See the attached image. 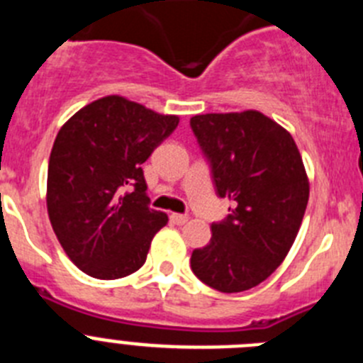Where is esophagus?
Segmentation results:
<instances>
[{"label": "esophagus", "mask_w": 363, "mask_h": 363, "mask_svg": "<svg viewBox=\"0 0 363 363\" xmlns=\"http://www.w3.org/2000/svg\"><path fill=\"white\" fill-rule=\"evenodd\" d=\"M187 220H189L187 214H178V213L171 214V221H172V223H176V225H184Z\"/></svg>", "instance_id": "esophagus-1"}]
</instances>
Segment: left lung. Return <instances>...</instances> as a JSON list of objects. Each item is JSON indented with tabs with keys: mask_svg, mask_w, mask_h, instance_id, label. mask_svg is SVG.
Wrapping results in <instances>:
<instances>
[{
	"mask_svg": "<svg viewBox=\"0 0 363 363\" xmlns=\"http://www.w3.org/2000/svg\"><path fill=\"white\" fill-rule=\"evenodd\" d=\"M213 184L234 209L211 225L213 238L191 256L192 272L220 293L252 289L289 252L309 200L303 162L284 127L262 112L191 118Z\"/></svg>",
	"mask_w": 363,
	"mask_h": 363,
	"instance_id": "8db88e82",
	"label": "left lung"
}]
</instances>
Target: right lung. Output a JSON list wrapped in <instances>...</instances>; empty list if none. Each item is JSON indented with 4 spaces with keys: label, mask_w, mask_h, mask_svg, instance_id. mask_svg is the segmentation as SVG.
Listing matches in <instances>:
<instances>
[{
    "label": "right lung",
    "mask_w": 363,
    "mask_h": 363,
    "mask_svg": "<svg viewBox=\"0 0 363 363\" xmlns=\"http://www.w3.org/2000/svg\"><path fill=\"white\" fill-rule=\"evenodd\" d=\"M178 121L107 96L76 112L57 133L47 209L67 256L89 277L116 280L145 264L154 234L169 218L149 207L142 163Z\"/></svg>",
    "instance_id": "right-lung-1"
}]
</instances>
